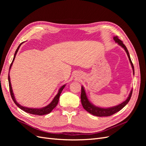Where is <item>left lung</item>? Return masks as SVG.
<instances>
[{"label":"left lung","instance_id":"1","mask_svg":"<svg viewBox=\"0 0 146 146\" xmlns=\"http://www.w3.org/2000/svg\"><path fill=\"white\" fill-rule=\"evenodd\" d=\"M113 39L114 40V41L117 42L119 46H121L123 48V49L125 50L127 54V56H128V57H129V61L130 62L132 69H133V73L134 75V74H135L134 66H133V63H132V62H131L130 54L129 53V51H128V50H127L126 46L123 44V42L121 40H120V39L118 38V37L117 36H114ZM132 91H133V90H131L127 99L125 101H123L122 103L120 104L119 105L114 106V107H109V108H102V107H96V105H93L91 102L88 98L85 90V89H84V87L83 86H82V92H81V96H80L81 97V102H82L83 108L85 110H86L88 113H90V114H92V115H94L96 116H99V117L110 116L111 115H113V114H114V113L118 112L119 111H120L121 110H122L128 103H129V102L131 98V96L132 94Z\"/></svg>","mask_w":146,"mask_h":146}]
</instances>
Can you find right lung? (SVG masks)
<instances>
[{
  "label": "right lung",
  "mask_w": 146,
  "mask_h": 146,
  "mask_svg": "<svg viewBox=\"0 0 146 146\" xmlns=\"http://www.w3.org/2000/svg\"><path fill=\"white\" fill-rule=\"evenodd\" d=\"M23 42L21 43L20 44H19V46H18V47L17 48V49H16V50L15 52L14 57H13V60L12 61V63H11L10 66V69H9V72H8V83H9V88H10L11 96L13 100L14 101L15 104L17 106V107H18L22 110H23V111H25L26 113H30V114H36V115H39V116L44 115V114H47L50 113L52 111V110L56 107V106L57 105V104H58V103L60 96V94L61 93V92H62L63 90L64 89V88L65 87L66 85H63L62 86H61L59 90H58V93H57V94L55 96V98H54V99L52 100V101L49 104L47 105V106H46V107H44L39 108H28V107H23V106H22L19 104L17 103V102L16 101V100L15 99L14 93H13V90H12V87H11V82H10V70L11 69L12 64L13 63V61H14V60L15 59V57H16V55L17 54V52H18L19 48L20 46L22 45V44H23Z\"/></svg>",
  "instance_id": "right-lung-1"
}]
</instances>
